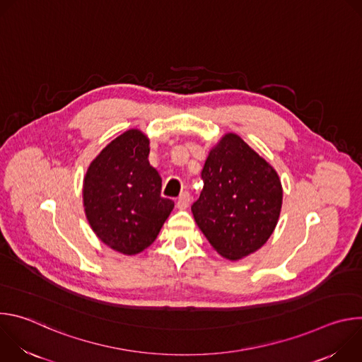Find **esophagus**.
Listing matches in <instances>:
<instances>
[{
  "mask_svg": "<svg viewBox=\"0 0 362 362\" xmlns=\"http://www.w3.org/2000/svg\"><path fill=\"white\" fill-rule=\"evenodd\" d=\"M189 204H190V194H189L187 192H183V193L179 196L176 206H177L179 209H187Z\"/></svg>",
  "mask_w": 362,
  "mask_h": 362,
  "instance_id": "1",
  "label": "esophagus"
}]
</instances>
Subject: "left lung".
<instances>
[{
    "label": "left lung",
    "instance_id": "8db88e82",
    "mask_svg": "<svg viewBox=\"0 0 362 362\" xmlns=\"http://www.w3.org/2000/svg\"><path fill=\"white\" fill-rule=\"evenodd\" d=\"M193 218L209 243L236 261L272 235L282 206L278 173L239 136L229 133L211 150Z\"/></svg>",
    "mask_w": 362,
    "mask_h": 362
}]
</instances>
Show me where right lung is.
Returning <instances> with one entry per match:
<instances>
[{
  "label": "right lung",
  "mask_w": 362,
  "mask_h": 362,
  "mask_svg": "<svg viewBox=\"0 0 362 362\" xmlns=\"http://www.w3.org/2000/svg\"><path fill=\"white\" fill-rule=\"evenodd\" d=\"M148 140L139 130L115 139L90 165L83 200L98 239L134 255L158 238L175 202L162 197V177L148 163Z\"/></svg>",
  "instance_id": "1"
}]
</instances>
